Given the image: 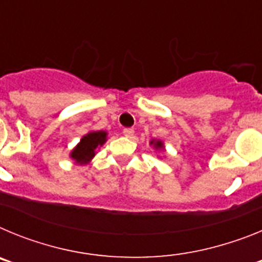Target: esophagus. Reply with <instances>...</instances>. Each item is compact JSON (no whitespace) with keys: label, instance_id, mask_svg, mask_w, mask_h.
Returning a JSON list of instances; mask_svg holds the SVG:
<instances>
[{"label":"esophagus","instance_id":"esophagus-1","mask_svg":"<svg viewBox=\"0 0 262 262\" xmlns=\"http://www.w3.org/2000/svg\"><path fill=\"white\" fill-rule=\"evenodd\" d=\"M134 134H135L134 128H124L123 129V135L126 136V138H133Z\"/></svg>","mask_w":262,"mask_h":262}]
</instances>
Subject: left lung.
<instances>
[{
    "instance_id": "obj_1",
    "label": "left lung",
    "mask_w": 262,
    "mask_h": 262,
    "mask_svg": "<svg viewBox=\"0 0 262 262\" xmlns=\"http://www.w3.org/2000/svg\"><path fill=\"white\" fill-rule=\"evenodd\" d=\"M149 144L154 147V149H156V151H165V145H164V143L161 142V140H157V139H152L151 142H149Z\"/></svg>"
}]
</instances>
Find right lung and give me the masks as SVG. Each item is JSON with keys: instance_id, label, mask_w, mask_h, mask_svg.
Returning a JSON list of instances; mask_svg holds the SVG:
<instances>
[{"instance_id": "obj_1", "label": "right lung", "mask_w": 262, "mask_h": 262, "mask_svg": "<svg viewBox=\"0 0 262 262\" xmlns=\"http://www.w3.org/2000/svg\"><path fill=\"white\" fill-rule=\"evenodd\" d=\"M107 140L106 131H90L81 138L80 143L69 154L73 163L78 165H86L96 156L97 151Z\"/></svg>"}]
</instances>
